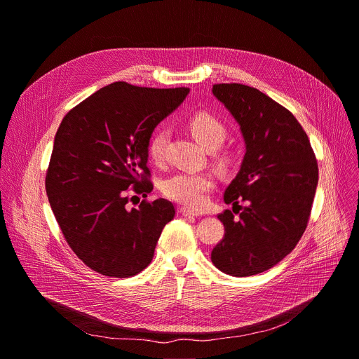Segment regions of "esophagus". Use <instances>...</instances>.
<instances>
[{
    "label": "esophagus",
    "instance_id": "esophagus-1",
    "mask_svg": "<svg viewBox=\"0 0 359 359\" xmlns=\"http://www.w3.org/2000/svg\"><path fill=\"white\" fill-rule=\"evenodd\" d=\"M180 212L184 215V217H201V215H202V212L194 210V209H189V208H182Z\"/></svg>",
    "mask_w": 359,
    "mask_h": 359
}]
</instances>
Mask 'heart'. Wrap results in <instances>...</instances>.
<instances>
[{
    "label": "heart",
    "instance_id": "b5f03b06",
    "mask_svg": "<svg viewBox=\"0 0 359 359\" xmlns=\"http://www.w3.org/2000/svg\"><path fill=\"white\" fill-rule=\"evenodd\" d=\"M187 128L192 135L208 150L218 149L226 138V127L221 119L210 112H196L187 119ZM169 133L164 128H157L147 144L150 160L160 164L165 158V147ZM219 164H226L229 156L226 153L217 154ZM215 186V179L206 172H177L167 177L163 183V194L184 206L196 208L202 205L205 195Z\"/></svg>",
    "mask_w": 359,
    "mask_h": 359
}]
</instances>
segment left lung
<instances>
[{
	"mask_svg": "<svg viewBox=\"0 0 359 359\" xmlns=\"http://www.w3.org/2000/svg\"><path fill=\"white\" fill-rule=\"evenodd\" d=\"M212 92L240 124L247 151L224 194L232 210L218 215L225 235L210 259L225 274L248 277L274 267L300 241L315 199L318 160L296 116L266 93L243 83H217Z\"/></svg>",
	"mask_w": 359,
	"mask_h": 359,
	"instance_id": "8db88e82",
	"label": "left lung"
}]
</instances>
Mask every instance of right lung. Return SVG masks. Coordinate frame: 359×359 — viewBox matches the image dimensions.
Wrapping results in <instances>:
<instances>
[{"label":"right lung","instance_id":"1","mask_svg":"<svg viewBox=\"0 0 359 359\" xmlns=\"http://www.w3.org/2000/svg\"><path fill=\"white\" fill-rule=\"evenodd\" d=\"M187 93L189 88L114 82L62 119L46 194L67 245L93 271L126 278L151 262L163 228L175 218V205L142 201L128 210L127 203L130 194L147 196L153 190L149 140Z\"/></svg>","mask_w":359,"mask_h":359}]
</instances>
